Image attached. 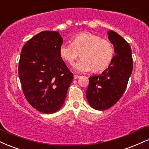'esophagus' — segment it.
Here are the masks:
<instances>
[{
	"label": "esophagus",
	"mask_w": 149,
	"mask_h": 149,
	"mask_svg": "<svg viewBox=\"0 0 149 149\" xmlns=\"http://www.w3.org/2000/svg\"><path fill=\"white\" fill-rule=\"evenodd\" d=\"M79 77H80L79 75H76V74L74 75V79H78V78H79Z\"/></svg>",
	"instance_id": "34e87169"
}]
</instances>
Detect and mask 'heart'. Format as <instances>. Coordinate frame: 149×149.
<instances>
[{
  "label": "heart",
  "mask_w": 149,
  "mask_h": 149,
  "mask_svg": "<svg viewBox=\"0 0 149 149\" xmlns=\"http://www.w3.org/2000/svg\"><path fill=\"white\" fill-rule=\"evenodd\" d=\"M71 44L64 43L59 48L63 60L72 65L79 54L81 60L74 65L78 72H100L107 69L114 55L113 45L109 41L101 39L97 35L81 32L72 38Z\"/></svg>",
  "instance_id": "1"
}]
</instances>
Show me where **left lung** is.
<instances>
[{
  "label": "left lung",
  "instance_id": "1",
  "mask_svg": "<svg viewBox=\"0 0 149 149\" xmlns=\"http://www.w3.org/2000/svg\"><path fill=\"white\" fill-rule=\"evenodd\" d=\"M107 35L114 48L115 56L102 74L90 77L86 93L90 106L100 111L109 109L119 100L125 92L133 67L129 44L114 31H107Z\"/></svg>",
  "mask_w": 149,
  "mask_h": 149
}]
</instances>
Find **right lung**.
<instances>
[{
    "label": "right lung",
    "instance_id": "right-lung-1",
    "mask_svg": "<svg viewBox=\"0 0 149 149\" xmlns=\"http://www.w3.org/2000/svg\"><path fill=\"white\" fill-rule=\"evenodd\" d=\"M63 38L56 31L40 32L22 47L19 77L26 100L36 110L56 112L63 105L73 74L59 54Z\"/></svg>",
    "mask_w": 149,
    "mask_h": 149
}]
</instances>
